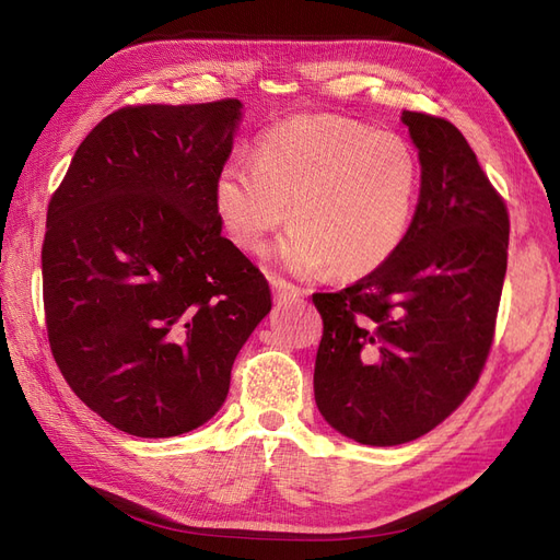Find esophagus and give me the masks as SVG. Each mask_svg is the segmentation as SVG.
Here are the masks:
<instances>
[{"label": "esophagus", "mask_w": 560, "mask_h": 560, "mask_svg": "<svg viewBox=\"0 0 560 560\" xmlns=\"http://www.w3.org/2000/svg\"><path fill=\"white\" fill-rule=\"evenodd\" d=\"M270 287H273V294H276L278 301H294V299H299L303 294L301 287L292 284L290 280H284L280 276L270 280Z\"/></svg>", "instance_id": "34e87169"}]
</instances>
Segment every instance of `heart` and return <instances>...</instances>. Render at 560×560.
<instances>
[{"label":"heart","instance_id":"obj_1","mask_svg":"<svg viewBox=\"0 0 560 560\" xmlns=\"http://www.w3.org/2000/svg\"><path fill=\"white\" fill-rule=\"evenodd\" d=\"M420 163L401 135L329 114L268 128L257 161L231 159L214 182L229 238L259 254L290 214L280 259L296 273L366 276L404 241L418 200Z\"/></svg>","mask_w":560,"mask_h":560}]
</instances>
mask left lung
<instances>
[{
  "mask_svg": "<svg viewBox=\"0 0 560 560\" xmlns=\"http://www.w3.org/2000/svg\"><path fill=\"white\" fill-rule=\"evenodd\" d=\"M420 159L404 241L374 273L315 292V401L334 430L397 446L444 422L479 383L493 346L510 212L463 132L401 112Z\"/></svg>",
  "mask_w": 560,
  "mask_h": 560,
  "instance_id": "obj_1",
  "label": "left lung"
}]
</instances>
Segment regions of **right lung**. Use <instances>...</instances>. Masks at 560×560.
I'll return each mask as SVG.
<instances>
[{"instance_id":"right-lung-1","label":"right lung","mask_w":560,"mask_h":560,"mask_svg":"<svg viewBox=\"0 0 560 560\" xmlns=\"http://www.w3.org/2000/svg\"><path fill=\"white\" fill-rule=\"evenodd\" d=\"M241 107L116 109L50 196L48 346L74 395L121 432L161 439L208 422L270 311L264 273L224 238L214 206Z\"/></svg>"}]
</instances>
